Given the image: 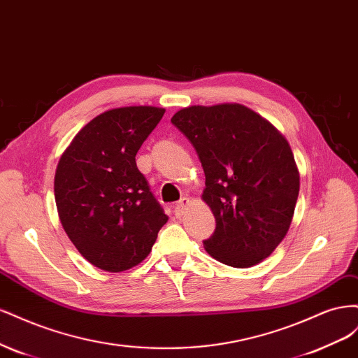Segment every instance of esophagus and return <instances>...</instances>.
Returning a JSON list of instances; mask_svg holds the SVG:
<instances>
[{
	"label": "esophagus",
	"instance_id": "esophagus-1",
	"mask_svg": "<svg viewBox=\"0 0 358 358\" xmlns=\"http://www.w3.org/2000/svg\"><path fill=\"white\" fill-rule=\"evenodd\" d=\"M189 203V199L188 197H183L180 199L176 204H175V215L178 216V218H180V216L183 215V212H185V208Z\"/></svg>",
	"mask_w": 358,
	"mask_h": 358
}]
</instances>
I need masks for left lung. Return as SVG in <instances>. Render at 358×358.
Returning <instances> with one entry per match:
<instances>
[{
  "label": "left lung",
  "mask_w": 358,
  "mask_h": 358,
  "mask_svg": "<svg viewBox=\"0 0 358 358\" xmlns=\"http://www.w3.org/2000/svg\"><path fill=\"white\" fill-rule=\"evenodd\" d=\"M171 124L189 140L204 170L203 200L216 221L203 242L206 251L231 267L263 262L285 237L300 189L285 137L236 103L191 106Z\"/></svg>",
  "instance_id": "obj_1"
}]
</instances>
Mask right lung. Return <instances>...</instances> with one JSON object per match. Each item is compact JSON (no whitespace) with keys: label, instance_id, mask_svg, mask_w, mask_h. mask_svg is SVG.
I'll list each match as a JSON object with an SVG mask.
<instances>
[{"label":"right lung","instance_id":"right-lung-1","mask_svg":"<svg viewBox=\"0 0 358 358\" xmlns=\"http://www.w3.org/2000/svg\"><path fill=\"white\" fill-rule=\"evenodd\" d=\"M164 112L152 106L107 110L76 134L58 162L61 224L78 251L106 272L142 263L169 220L136 164Z\"/></svg>","mask_w":358,"mask_h":358}]
</instances>
